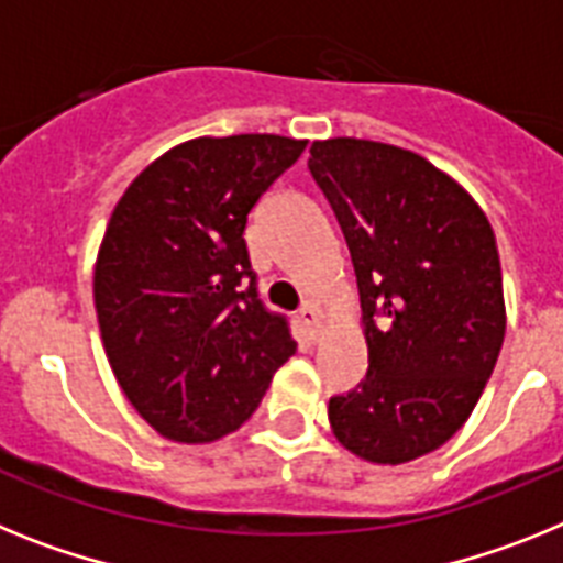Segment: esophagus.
<instances>
[{
	"mask_svg": "<svg viewBox=\"0 0 563 563\" xmlns=\"http://www.w3.org/2000/svg\"><path fill=\"white\" fill-rule=\"evenodd\" d=\"M298 321L310 330V335L316 338L318 335V327H321V318H318V307L312 305H305L301 310H298Z\"/></svg>",
	"mask_w": 563,
	"mask_h": 563,
	"instance_id": "esophagus-1",
	"label": "esophagus"
}]
</instances>
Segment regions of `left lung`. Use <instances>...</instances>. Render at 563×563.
I'll return each mask as SVG.
<instances>
[{"label":"left lung","instance_id":"obj_1","mask_svg":"<svg viewBox=\"0 0 563 563\" xmlns=\"http://www.w3.org/2000/svg\"><path fill=\"white\" fill-rule=\"evenodd\" d=\"M361 292L369 369L330 397L343 449L400 465L440 449L474 411L505 341L494 228L449 174L389 143L310 146Z\"/></svg>","mask_w":563,"mask_h":563}]
</instances>
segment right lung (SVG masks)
I'll list each match as a JSON object with an SVG mask.
<instances>
[{"mask_svg":"<svg viewBox=\"0 0 563 563\" xmlns=\"http://www.w3.org/2000/svg\"><path fill=\"white\" fill-rule=\"evenodd\" d=\"M305 146L197 137L143 168L114 206L96 262L98 327L123 395L168 440L236 431L296 352L287 316L258 298L245 225Z\"/></svg>","mask_w":563,"mask_h":563,"instance_id":"add662e5","label":"right lung"}]
</instances>
